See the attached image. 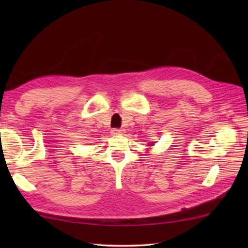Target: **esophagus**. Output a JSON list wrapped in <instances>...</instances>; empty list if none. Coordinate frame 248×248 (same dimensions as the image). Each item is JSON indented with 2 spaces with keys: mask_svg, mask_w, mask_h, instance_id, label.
<instances>
[{
  "mask_svg": "<svg viewBox=\"0 0 248 248\" xmlns=\"http://www.w3.org/2000/svg\"><path fill=\"white\" fill-rule=\"evenodd\" d=\"M110 133L113 135H119V134H124V129H118V128H114L110 130Z\"/></svg>",
  "mask_w": 248,
  "mask_h": 248,
  "instance_id": "obj_1",
  "label": "esophagus"
}]
</instances>
